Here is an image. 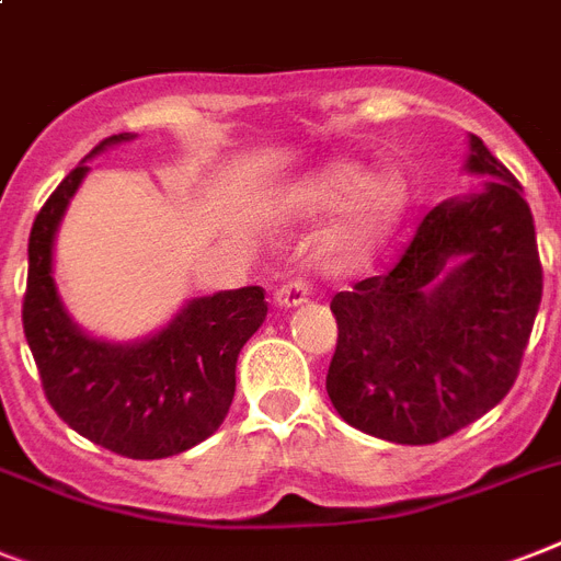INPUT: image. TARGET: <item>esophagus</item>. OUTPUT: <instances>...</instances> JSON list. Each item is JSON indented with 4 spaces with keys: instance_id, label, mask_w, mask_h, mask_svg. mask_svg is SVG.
<instances>
[{
    "instance_id": "1",
    "label": "esophagus",
    "mask_w": 561,
    "mask_h": 561,
    "mask_svg": "<svg viewBox=\"0 0 561 561\" xmlns=\"http://www.w3.org/2000/svg\"><path fill=\"white\" fill-rule=\"evenodd\" d=\"M308 296H311L308 279H305V276H294V279H288L285 285H279V290H276V302H279L282 308H296V305H302Z\"/></svg>"
}]
</instances>
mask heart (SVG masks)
Wrapping results in <instances>:
<instances>
[{
  "label": "heart",
  "instance_id": "heart-1",
  "mask_svg": "<svg viewBox=\"0 0 561 561\" xmlns=\"http://www.w3.org/2000/svg\"><path fill=\"white\" fill-rule=\"evenodd\" d=\"M345 202L352 207L328 239V259L336 265H357L375 253L403 216L409 204L407 178L394 170L368 178L363 163L336 161L296 193L302 209H336Z\"/></svg>",
  "mask_w": 561,
  "mask_h": 561
}]
</instances>
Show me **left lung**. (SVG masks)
Masks as SVG:
<instances>
[{
	"label": "left lung",
	"mask_w": 561,
	"mask_h": 561,
	"mask_svg": "<svg viewBox=\"0 0 561 561\" xmlns=\"http://www.w3.org/2000/svg\"><path fill=\"white\" fill-rule=\"evenodd\" d=\"M478 195L430 209L398 262L331 299L325 389L343 421L391 444H435L513 389L541 302L533 213L470 135Z\"/></svg>",
	"instance_id": "obj_1"
}]
</instances>
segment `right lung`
I'll return each mask as SVG.
<instances>
[{
    "label": "right lung",
    "mask_w": 561,
    "mask_h": 561,
    "mask_svg": "<svg viewBox=\"0 0 561 561\" xmlns=\"http://www.w3.org/2000/svg\"><path fill=\"white\" fill-rule=\"evenodd\" d=\"M131 138L129 131L112 135L85 158ZM85 172V161L68 172L31 227L25 340L45 398L71 430L135 461L170 458L225 423L241 345L267 317L265 290L250 285L193 299L144 343L112 345L85 336L68 320L51 273L54 233Z\"/></svg>",
    "instance_id": "right-lung-1"
}]
</instances>
